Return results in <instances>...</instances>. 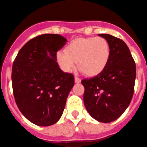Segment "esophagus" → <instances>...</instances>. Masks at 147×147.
I'll list each match as a JSON object with an SVG mask.
<instances>
[{"mask_svg": "<svg viewBox=\"0 0 147 147\" xmlns=\"http://www.w3.org/2000/svg\"><path fill=\"white\" fill-rule=\"evenodd\" d=\"M74 80H75V82H76V83H79V82H81V79L79 78L78 76H75Z\"/></svg>", "mask_w": 147, "mask_h": 147, "instance_id": "34e87169", "label": "esophagus"}]
</instances>
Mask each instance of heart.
I'll return each mask as SVG.
<instances>
[{"label":"heart","mask_w":147,"mask_h":147,"mask_svg":"<svg viewBox=\"0 0 147 147\" xmlns=\"http://www.w3.org/2000/svg\"><path fill=\"white\" fill-rule=\"evenodd\" d=\"M111 49L109 41L102 37L79 38L71 41L65 51H59L56 60L65 72L76 68L77 61L82 72L89 76L99 75L109 61Z\"/></svg>","instance_id":"1"}]
</instances>
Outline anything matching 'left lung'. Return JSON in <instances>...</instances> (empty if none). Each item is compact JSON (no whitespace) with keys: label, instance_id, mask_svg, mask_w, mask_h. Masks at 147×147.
<instances>
[{"label":"left lung","instance_id":"obj_1","mask_svg":"<svg viewBox=\"0 0 147 147\" xmlns=\"http://www.w3.org/2000/svg\"><path fill=\"white\" fill-rule=\"evenodd\" d=\"M110 45L111 54L101 74L82 80L84 104L93 118L110 123L120 117L132 99L136 66L129 49L123 40L109 34H99Z\"/></svg>","mask_w":147,"mask_h":147}]
</instances>
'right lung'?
I'll list each match as a JSON object with an SVG mask.
<instances>
[{
  "label": "right lung",
  "instance_id": "add662e5",
  "mask_svg": "<svg viewBox=\"0 0 147 147\" xmlns=\"http://www.w3.org/2000/svg\"><path fill=\"white\" fill-rule=\"evenodd\" d=\"M66 41L58 34L36 36L21 47L12 65L16 104L37 126H51L59 120L74 85V75L64 73L56 61V53Z\"/></svg>",
  "mask_w": 147,
  "mask_h": 147
}]
</instances>
